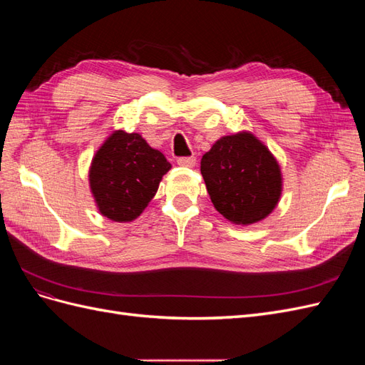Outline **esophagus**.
<instances>
[{
    "label": "esophagus",
    "mask_w": 365,
    "mask_h": 365,
    "mask_svg": "<svg viewBox=\"0 0 365 365\" xmlns=\"http://www.w3.org/2000/svg\"><path fill=\"white\" fill-rule=\"evenodd\" d=\"M176 163L182 165V168H193V165L196 164V158L195 157H180L178 160H176Z\"/></svg>",
    "instance_id": "1"
}]
</instances>
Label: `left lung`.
<instances>
[{"label": "left lung", "mask_w": 365, "mask_h": 365, "mask_svg": "<svg viewBox=\"0 0 365 365\" xmlns=\"http://www.w3.org/2000/svg\"><path fill=\"white\" fill-rule=\"evenodd\" d=\"M201 173L215 208L235 224L257 222L279 202V164L248 132L217 140L201 160Z\"/></svg>", "instance_id": "8db88e82"}]
</instances>
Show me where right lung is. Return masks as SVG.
<instances>
[{
  "mask_svg": "<svg viewBox=\"0 0 365 365\" xmlns=\"http://www.w3.org/2000/svg\"><path fill=\"white\" fill-rule=\"evenodd\" d=\"M170 163L140 134L115 130L97 150L90 170L91 192L101 213L130 222L148 207Z\"/></svg>",
  "mask_w": 365,
  "mask_h": 365,
  "instance_id": "obj_1",
  "label": "right lung"
}]
</instances>
